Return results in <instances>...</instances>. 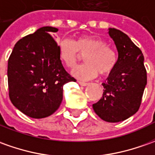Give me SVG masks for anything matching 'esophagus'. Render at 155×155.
<instances>
[{
	"label": "esophagus",
	"mask_w": 155,
	"mask_h": 155,
	"mask_svg": "<svg viewBox=\"0 0 155 155\" xmlns=\"http://www.w3.org/2000/svg\"><path fill=\"white\" fill-rule=\"evenodd\" d=\"M78 84H79L81 86H87V85H88V83H84V82H81V81L78 82Z\"/></svg>",
	"instance_id": "esophagus-1"
}]
</instances>
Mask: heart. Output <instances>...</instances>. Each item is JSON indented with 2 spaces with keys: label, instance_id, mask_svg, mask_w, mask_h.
Masks as SVG:
<instances>
[{
  "label": "heart",
  "instance_id": "1",
  "mask_svg": "<svg viewBox=\"0 0 155 155\" xmlns=\"http://www.w3.org/2000/svg\"><path fill=\"white\" fill-rule=\"evenodd\" d=\"M60 61L68 68L75 67L80 55L84 57L85 64L72 71V75L83 81H88L101 76L110 74L117 64V55L115 51L108 46V43L96 36H79L74 41L62 39L58 43Z\"/></svg>",
  "mask_w": 155,
  "mask_h": 155
}]
</instances>
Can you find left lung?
<instances>
[{
	"label": "left lung",
	"mask_w": 155,
	"mask_h": 155,
	"mask_svg": "<svg viewBox=\"0 0 155 155\" xmlns=\"http://www.w3.org/2000/svg\"><path fill=\"white\" fill-rule=\"evenodd\" d=\"M108 34L118 51L117 64L102 84L103 96L93 109L102 120L119 122L138 110L147 84V71L142 51L127 35L111 28Z\"/></svg>",
	"instance_id": "1"
}]
</instances>
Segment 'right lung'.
<instances>
[{"mask_svg": "<svg viewBox=\"0 0 155 155\" xmlns=\"http://www.w3.org/2000/svg\"><path fill=\"white\" fill-rule=\"evenodd\" d=\"M54 27H42L18 40L8 60L9 97L18 110L31 118L52 115L63 98V85L75 82L64 69L58 45L51 34Z\"/></svg>", "mask_w": 155, "mask_h": 155, "instance_id": "add662e5", "label": "right lung"}]
</instances>
